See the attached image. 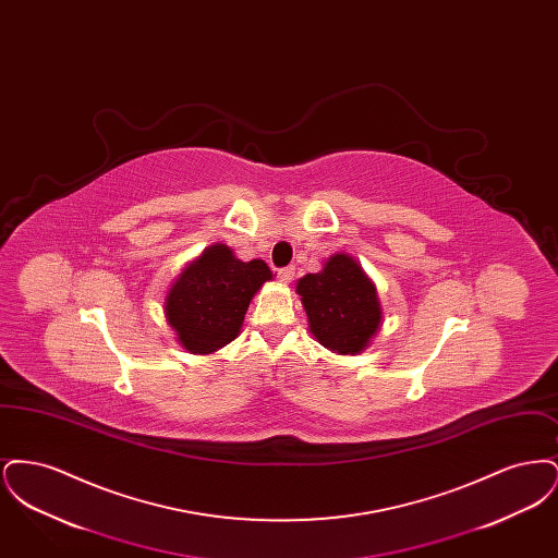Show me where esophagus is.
Wrapping results in <instances>:
<instances>
[{
  "instance_id": "obj_1",
  "label": "esophagus",
  "mask_w": 558,
  "mask_h": 558,
  "mask_svg": "<svg viewBox=\"0 0 558 558\" xmlns=\"http://www.w3.org/2000/svg\"><path fill=\"white\" fill-rule=\"evenodd\" d=\"M292 276H294V267H282V269H278V280H280V282H291Z\"/></svg>"
}]
</instances>
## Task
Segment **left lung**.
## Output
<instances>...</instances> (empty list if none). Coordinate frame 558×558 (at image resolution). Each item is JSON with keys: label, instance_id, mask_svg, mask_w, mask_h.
<instances>
[{"label": "left lung", "instance_id": "obj_1", "mask_svg": "<svg viewBox=\"0 0 558 558\" xmlns=\"http://www.w3.org/2000/svg\"><path fill=\"white\" fill-rule=\"evenodd\" d=\"M296 292L322 345L337 353H360L380 324V305L371 278L349 255H335L319 274L299 280Z\"/></svg>", "mask_w": 558, "mask_h": 558}]
</instances>
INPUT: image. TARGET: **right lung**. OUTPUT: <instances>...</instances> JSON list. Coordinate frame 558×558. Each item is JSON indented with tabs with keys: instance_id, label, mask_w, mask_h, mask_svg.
<instances>
[{
	"instance_id": "1",
	"label": "right lung",
	"mask_w": 558,
	"mask_h": 558,
	"mask_svg": "<svg viewBox=\"0 0 558 558\" xmlns=\"http://www.w3.org/2000/svg\"><path fill=\"white\" fill-rule=\"evenodd\" d=\"M269 278L264 262L244 264L226 244H213L171 287L167 322L187 351L211 353L239 337L253 294Z\"/></svg>"
}]
</instances>
